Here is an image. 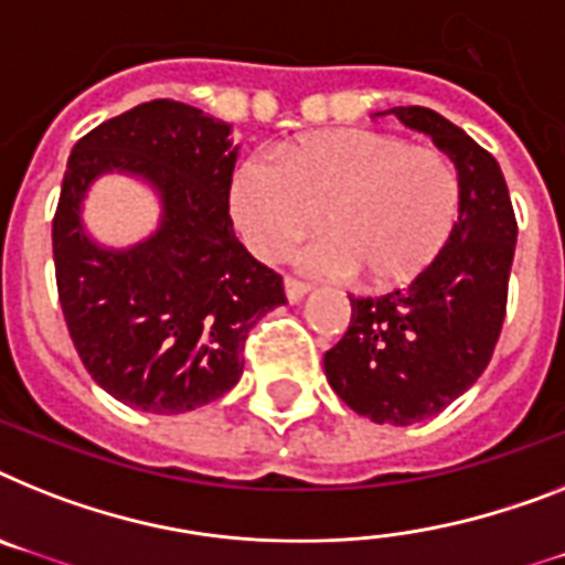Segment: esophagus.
<instances>
[{
	"label": "esophagus",
	"instance_id": "obj_1",
	"mask_svg": "<svg viewBox=\"0 0 565 565\" xmlns=\"http://www.w3.org/2000/svg\"><path fill=\"white\" fill-rule=\"evenodd\" d=\"M284 292H287V301H290V305H298V301L310 292V287H307L305 281H298V278H290V275H287V278H284Z\"/></svg>",
	"mask_w": 565,
	"mask_h": 565
}]
</instances>
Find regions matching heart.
<instances>
[{"label":"heart","mask_w":565,"mask_h":565,"mask_svg":"<svg viewBox=\"0 0 565 565\" xmlns=\"http://www.w3.org/2000/svg\"><path fill=\"white\" fill-rule=\"evenodd\" d=\"M232 217L258 258L278 260L321 224L301 253L316 275L385 290L419 278L451 241L462 210L457 166L443 151L373 129H330L235 169Z\"/></svg>","instance_id":"b5f03b06"}]
</instances>
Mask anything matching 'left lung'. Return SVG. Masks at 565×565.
Listing matches in <instances>:
<instances>
[{
  "label": "left lung",
  "mask_w": 565,
  "mask_h": 565,
  "mask_svg": "<svg viewBox=\"0 0 565 565\" xmlns=\"http://www.w3.org/2000/svg\"><path fill=\"white\" fill-rule=\"evenodd\" d=\"M382 114L428 135L457 166L462 186L457 230L443 255L405 290L350 296L348 333L324 353L327 382L350 411L402 428L445 411L491 362L516 221L500 163L459 126L422 106Z\"/></svg>",
  "instance_id": "1"
}]
</instances>
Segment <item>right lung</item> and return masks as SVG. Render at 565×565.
<instances>
[{
  "label": "right lung",
  "instance_id": "obj_1",
  "mask_svg": "<svg viewBox=\"0 0 565 565\" xmlns=\"http://www.w3.org/2000/svg\"><path fill=\"white\" fill-rule=\"evenodd\" d=\"M238 146L201 108L151 99L99 122L71 149L54 215L56 290L85 371L122 405L186 414L244 373V341L284 305L281 275L235 238L230 217ZM143 179L161 224L122 250L97 245L82 203L103 173Z\"/></svg>",
  "mask_w": 565,
  "mask_h": 565
}]
</instances>
